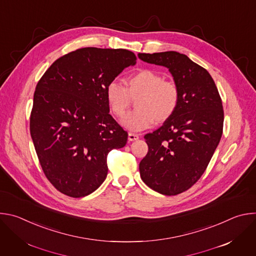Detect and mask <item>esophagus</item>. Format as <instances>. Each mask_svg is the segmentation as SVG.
I'll return each instance as SVG.
<instances>
[{"label": "esophagus", "instance_id": "34e87169", "mask_svg": "<svg viewBox=\"0 0 256 256\" xmlns=\"http://www.w3.org/2000/svg\"><path fill=\"white\" fill-rule=\"evenodd\" d=\"M138 138H140V134H132V132H130V134H128V140H130V142L136 140H138Z\"/></svg>", "mask_w": 256, "mask_h": 256}]
</instances>
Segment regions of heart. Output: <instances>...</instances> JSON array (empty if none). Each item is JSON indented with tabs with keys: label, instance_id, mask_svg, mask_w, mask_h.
<instances>
[{
	"label": "heart",
	"instance_id": "obj_1",
	"mask_svg": "<svg viewBox=\"0 0 256 256\" xmlns=\"http://www.w3.org/2000/svg\"><path fill=\"white\" fill-rule=\"evenodd\" d=\"M136 109L128 112L120 122L132 132H140L168 120L179 103V89L172 81H166L156 70L140 68L126 77V87L116 81L109 82L105 99L110 112L118 118L124 116L132 99Z\"/></svg>",
	"mask_w": 256,
	"mask_h": 256
}]
</instances>
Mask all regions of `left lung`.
<instances>
[{
    "mask_svg": "<svg viewBox=\"0 0 256 256\" xmlns=\"http://www.w3.org/2000/svg\"><path fill=\"white\" fill-rule=\"evenodd\" d=\"M148 64L169 70L179 89L175 112L144 136L149 151L140 162L142 180L164 196L190 188L206 169L223 132L220 94L208 72L177 52L138 54Z\"/></svg>",
    "mask_w": 256,
    "mask_h": 256,
    "instance_id": "obj_1",
    "label": "left lung"
}]
</instances>
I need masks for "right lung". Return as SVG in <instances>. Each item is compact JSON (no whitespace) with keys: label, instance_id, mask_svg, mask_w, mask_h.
<instances>
[{"label":"right lung","instance_id":"right-lung-1","mask_svg":"<svg viewBox=\"0 0 256 256\" xmlns=\"http://www.w3.org/2000/svg\"><path fill=\"white\" fill-rule=\"evenodd\" d=\"M126 50L84 48L58 58L35 88L30 134L50 184L70 198L95 192L107 176V154L128 132L109 114L105 89L134 66Z\"/></svg>","mask_w":256,"mask_h":256}]
</instances>
